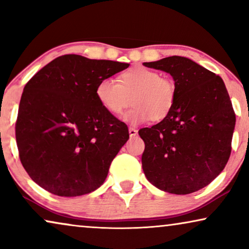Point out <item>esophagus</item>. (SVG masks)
Instances as JSON below:
<instances>
[{
	"instance_id": "1",
	"label": "esophagus",
	"mask_w": 249,
	"mask_h": 249,
	"mask_svg": "<svg viewBox=\"0 0 249 249\" xmlns=\"http://www.w3.org/2000/svg\"><path fill=\"white\" fill-rule=\"evenodd\" d=\"M137 129L135 128H129V135H130V137H135V136H137Z\"/></svg>"
}]
</instances>
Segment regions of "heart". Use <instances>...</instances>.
<instances>
[{
    "label": "heart",
    "mask_w": 249,
    "mask_h": 249,
    "mask_svg": "<svg viewBox=\"0 0 249 249\" xmlns=\"http://www.w3.org/2000/svg\"><path fill=\"white\" fill-rule=\"evenodd\" d=\"M95 96L107 113L118 117L131 103L124 115L130 124H141L148 120L161 121L172 111L176 103L175 81L161 77L158 71L145 67H135L124 71L119 84L111 78H103L95 87Z\"/></svg>",
    "instance_id": "b5f03b06"
}]
</instances>
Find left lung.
Here are the masks:
<instances>
[{
  "label": "left lung",
  "instance_id": "obj_1",
  "mask_svg": "<svg viewBox=\"0 0 249 249\" xmlns=\"http://www.w3.org/2000/svg\"><path fill=\"white\" fill-rule=\"evenodd\" d=\"M145 67L172 76L176 103L165 119L138 131L146 178L163 192L187 195L212 182L231 153L236 124L222 78L188 57L173 55Z\"/></svg>",
  "mask_w": 249,
  "mask_h": 249
}]
</instances>
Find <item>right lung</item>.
<instances>
[{
    "instance_id": "add662e5",
    "label": "right lung",
    "mask_w": 249,
    "mask_h": 249,
    "mask_svg": "<svg viewBox=\"0 0 249 249\" xmlns=\"http://www.w3.org/2000/svg\"><path fill=\"white\" fill-rule=\"evenodd\" d=\"M129 63L56 57L23 88L16 139L23 168L37 185L57 196L89 194L129 139L128 127L101 107L95 87Z\"/></svg>"
}]
</instances>
